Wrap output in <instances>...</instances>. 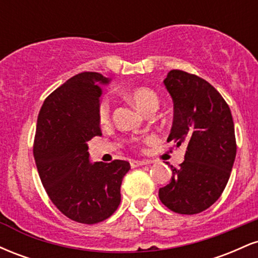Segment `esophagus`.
<instances>
[{"mask_svg":"<svg viewBox=\"0 0 258 258\" xmlns=\"http://www.w3.org/2000/svg\"><path fill=\"white\" fill-rule=\"evenodd\" d=\"M148 161L146 160H132L131 161V167L135 168V167H139L142 166V165H147Z\"/></svg>","mask_w":258,"mask_h":258,"instance_id":"esophagus-1","label":"esophagus"}]
</instances>
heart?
I'll list each match as a JSON object with an SVG mask.
<instances>
[{
	"mask_svg": "<svg viewBox=\"0 0 258 258\" xmlns=\"http://www.w3.org/2000/svg\"><path fill=\"white\" fill-rule=\"evenodd\" d=\"M126 97L141 111L148 114L155 110L159 105V97L153 90L148 87H135L127 92ZM98 120L100 125L105 126L110 122V104L108 99H103L98 105Z\"/></svg>",
	"mask_w": 258,
	"mask_h": 258,
	"instance_id": "obj_1",
	"label": "heart"
}]
</instances>
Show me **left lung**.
<instances>
[{
  "mask_svg": "<svg viewBox=\"0 0 258 258\" xmlns=\"http://www.w3.org/2000/svg\"><path fill=\"white\" fill-rule=\"evenodd\" d=\"M164 84L173 100L167 142L185 144L186 150L179 167L171 166V182L159 189V198L177 214H199L218 200L232 172L236 155L232 112L220 92L199 76L171 70Z\"/></svg>",
  "mask_w": 258,
  "mask_h": 258,
  "instance_id": "1",
  "label": "left lung"
}]
</instances>
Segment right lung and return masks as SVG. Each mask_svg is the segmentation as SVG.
Listing matches in <instances>:
<instances>
[{
  "mask_svg": "<svg viewBox=\"0 0 258 258\" xmlns=\"http://www.w3.org/2000/svg\"><path fill=\"white\" fill-rule=\"evenodd\" d=\"M99 73L73 76L52 92L38 112L34 158L49 199L70 220L94 224L116 211L128 161H90L87 142L102 136L98 120L103 85Z\"/></svg>",
  "mask_w": 258,
  "mask_h": 258,
  "instance_id": "add662e5",
  "label": "right lung"
}]
</instances>
